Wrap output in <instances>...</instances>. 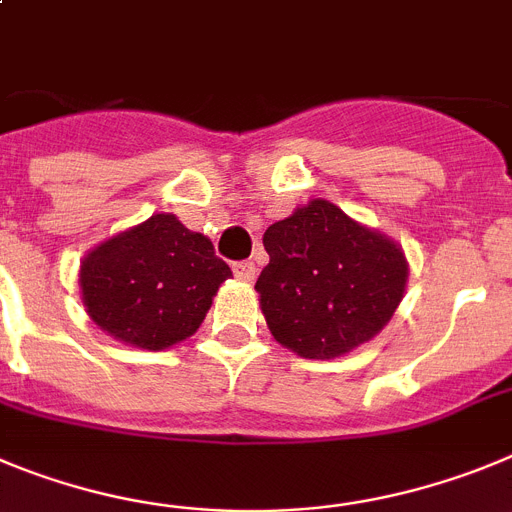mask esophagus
Instances as JSON below:
<instances>
[{
  "instance_id": "1",
  "label": "esophagus",
  "mask_w": 512,
  "mask_h": 512,
  "mask_svg": "<svg viewBox=\"0 0 512 512\" xmlns=\"http://www.w3.org/2000/svg\"><path fill=\"white\" fill-rule=\"evenodd\" d=\"M232 270H234V275H237L239 280H255V275H257V267H255V262H252V260L234 262Z\"/></svg>"
}]
</instances>
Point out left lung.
<instances>
[{"label":"left lung","instance_id":"obj_1","mask_svg":"<svg viewBox=\"0 0 512 512\" xmlns=\"http://www.w3.org/2000/svg\"><path fill=\"white\" fill-rule=\"evenodd\" d=\"M270 262L255 290L283 347L308 359L352 352L388 324L408 265L395 242L313 199L262 237Z\"/></svg>","mask_w":512,"mask_h":512}]
</instances>
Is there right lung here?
I'll return each instance as SVG.
<instances>
[{
	"label": "right lung",
	"mask_w": 512,
	"mask_h": 512,
	"mask_svg": "<svg viewBox=\"0 0 512 512\" xmlns=\"http://www.w3.org/2000/svg\"><path fill=\"white\" fill-rule=\"evenodd\" d=\"M232 275L214 245L173 214H155L91 250L81 290L91 319L119 342L168 349L199 329Z\"/></svg>",
	"instance_id": "obj_1"
}]
</instances>
